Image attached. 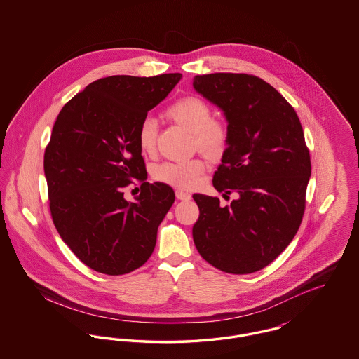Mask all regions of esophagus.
I'll use <instances>...</instances> for the list:
<instances>
[{
    "mask_svg": "<svg viewBox=\"0 0 359 359\" xmlns=\"http://www.w3.org/2000/svg\"><path fill=\"white\" fill-rule=\"evenodd\" d=\"M175 194H176V198H177L179 201H188V199H191V194L187 192V191L180 189V188H177V189L175 191Z\"/></svg>",
    "mask_w": 359,
    "mask_h": 359,
    "instance_id": "34e87169",
    "label": "esophagus"
}]
</instances>
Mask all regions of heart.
<instances>
[{
    "instance_id": "1",
    "label": "heart",
    "mask_w": 359,
    "mask_h": 359,
    "mask_svg": "<svg viewBox=\"0 0 359 359\" xmlns=\"http://www.w3.org/2000/svg\"><path fill=\"white\" fill-rule=\"evenodd\" d=\"M167 116L187 129L194 136L195 147L207 157L218 158L229 144V129L226 123L214 120L210 104L198 97H184L167 110ZM158 123L154 117H144L138 126V144L144 154H154L157 141ZM202 158L187 161H167L154 170V179L175 187H194L205 172Z\"/></svg>"
}]
</instances>
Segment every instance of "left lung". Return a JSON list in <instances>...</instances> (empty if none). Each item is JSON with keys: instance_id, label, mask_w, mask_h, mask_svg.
<instances>
[{"instance_id": "8db88e82", "label": "left lung", "mask_w": 359, "mask_h": 359, "mask_svg": "<svg viewBox=\"0 0 359 359\" xmlns=\"http://www.w3.org/2000/svg\"><path fill=\"white\" fill-rule=\"evenodd\" d=\"M192 85L227 120L229 144L212 184L223 196L236 194L224 207L192 195L199 207L194 242L217 269L253 273L284 252L303 219L311 176L303 128L288 101L255 75H196Z\"/></svg>"}]
</instances>
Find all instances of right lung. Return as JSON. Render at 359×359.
Listing matches in <instances>:
<instances>
[{
    "label": "right lung",
    "mask_w": 359,
    "mask_h": 359,
    "mask_svg": "<svg viewBox=\"0 0 359 359\" xmlns=\"http://www.w3.org/2000/svg\"><path fill=\"white\" fill-rule=\"evenodd\" d=\"M182 74L101 78L63 106L44 154L52 221L88 268L120 276L152 256L158 224L175 202L165 183H148L138 126ZM133 180L137 202L123 198Z\"/></svg>",
    "instance_id": "add662e5"
}]
</instances>
